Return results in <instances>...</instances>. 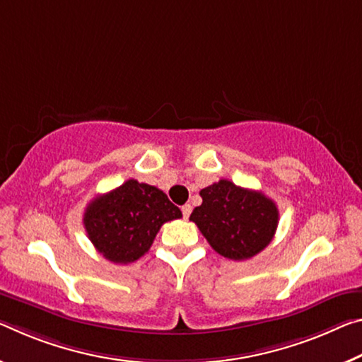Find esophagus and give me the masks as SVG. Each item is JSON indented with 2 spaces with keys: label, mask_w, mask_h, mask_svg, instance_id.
<instances>
[{
  "label": "esophagus",
  "mask_w": 362,
  "mask_h": 362,
  "mask_svg": "<svg viewBox=\"0 0 362 362\" xmlns=\"http://www.w3.org/2000/svg\"><path fill=\"white\" fill-rule=\"evenodd\" d=\"M182 214H183V219H188L192 214V206L190 204H183L182 206Z\"/></svg>",
  "instance_id": "34e87169"
}]
</instances>
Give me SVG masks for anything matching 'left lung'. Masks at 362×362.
Returning a JSON list of instances; mask_svg holds the SVG:
<instances>
[{
  "label": "left lung",
  "mask_w": 362,
  "mask_h": 362,
  "mask_svg": "<svg viewBox=\"0 0 362 362\" xmlns=\"http://www.w3.org/2000/svg\"><path fill=\"white\" fill-rule=\"evenodd\" d=\"M199 194L203 203L193 209L190 221L221 256L233 261L250 259L272 242L279 209L262 192L222 179Z\"/></svg>",
  "instance_id": "8db88e82"
}]
</instances>
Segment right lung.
I'll return each mask as SVG.
<instances>
[{
    "label": "right lung",
    "instance_id": "1",
    "mask_svg": "<svg viewBox=\"0 0 362 362\" xmlns=\"http://www.w3.org/2000/svg\"><path fill=\"white\" fill-rule=\"evenodd\" d=\"M182 211L159 188L134 179L91 199L83 227L98 253L114 264H130L148 253L164 222Z\"/></svg>",
    "mask_w": 362,
    "mask_h": 362
}]
</instances>
